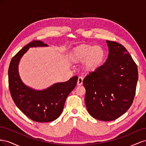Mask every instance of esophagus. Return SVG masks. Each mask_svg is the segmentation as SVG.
I'll return each instance as SVG.
<instances>
[{
    "mask_svg": "<svg viewBox=\"0 0 146 146\" xmlns=\"http://www.w3.org/2000/svg\"><path fill=\"white\" fill-rule=\"evenodd\" d=\"M83 78L81 77H79L78 78V81H77V85L78 86H81L83 84Z\"/></svg>",
    "mask_w": 146,
    "mask_h": 146,
    "instance_id": "34e87169",
    "label": "esophagus"
}]
</instances>
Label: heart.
Returning a JSON list of instances; mask_svg holds the SVG:
<instances>
[{
    "mask_svg": "<svg viewBox=\"0 0 146 146\" xmlns=\"http://www.w3.org/2000/svg\"><path fill=\"white\" fill-rule=\"evenodd\" d=\"M104 48L99 46L83 44L75 47L69 54V59L73 63H83V69L87 72L98 69L105 59Z\"/></svg>",
    "mask_w": 146,
    "mask_h": 146,
    "instance_id": "heart-1",
    "label": "heart"
}]
</instances>
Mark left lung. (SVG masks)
Instances as JSON below:
<instances>
[{"label": "left lung", "instance_id": "left-lung-1", "mask_svg": "<svg viewBox=\"0 0 146 146\" xmlns=\"http://www.w3.org/2000/svg\"><path fill=\"white\" fill-rule=\"evenodd\" d=\"M108 56L105 63L85 77V102L90 115L102 121L115 120L130 107L135 95L137 66L121 44L106 41Z\"/></svg>", "mask_w": 146, "mask_h": 146}]
</instances>
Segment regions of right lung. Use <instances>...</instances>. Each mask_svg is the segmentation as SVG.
<instances>
[{"mask_svg": "<svg viewBox=\"0 0 146 146\" xmlns=\"http://www.w3.org/2000/svg\"><path fill=\"white\" fill-rule=\"evenodd\" d=\"M41 41H33L13 57L8 69V84L12 99L21 111L38 122H49L63 111L66 98L77 85V76L65 82L56 83L42 90L26 86L20 78L18 66L21 58L30 47H47Z\"/></svg>", "mask_w": 146, "mask_h": 146, "instance_id": "1", "label": "right lung"}]
</instances>
